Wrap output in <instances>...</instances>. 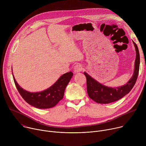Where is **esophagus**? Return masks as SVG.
<instances>
[{
    "instance_id": "esophagus-1",
    "label": "esophagus",
    "mask_w": 146,
    "mask_h": 146,
    "mask_svg": "<svg viewBox=\"0 0 146 146\" xmlns=\"http://www.w3.org/2000/svg\"><path fill=\"white\" fill-rule=\"evenodd\" d=\"M82 70V66L80 64H77L74 68V72L75 73H79Z\"/></svg>"
}]
</instances>
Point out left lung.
<instances>
[{
    "label": "left lung",
    "instance_id": "8db88e82",
    "mask_svg": "<svg viewBox=\"0 0 146 146\" xmlns=\"http://www.w3.org/2000/svg\"><path fill=\"white\" fill-rule=\"evenodd\" d=\"M135 50L136 59L135 69L132 77L126 84L121 87L111 88L103 86L94 78L91 77L86 72L84 74L87 78V93L89 97L94 101L102 104H108L117 101L128 94L135 86L140 66V55L138 47L133 41Z\"/></svg>",
    "mask_w": 146,
    "mask_h": 146
}]
</instances>
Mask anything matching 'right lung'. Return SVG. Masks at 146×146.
<instances>
[{
    "instance_id": "add662e5",
    "label": "right lung",
    "mask_w": 146,
    "mask_h": 146,
    "mask_svg": "<svg viewBox=\"0 0 146 146\" xmlns=\"http://www.w3.org/2000/svg\"><path fill=\"white\" fill-rule=\"evenodd\" d=\"M73 74L68 72L62 76L48 89L38 92H30L21 87L13 74L15 85L21 96L30 105L38 109H49L54 107L64 96L65 88Z\"/></svg>"
}]
</instances>
